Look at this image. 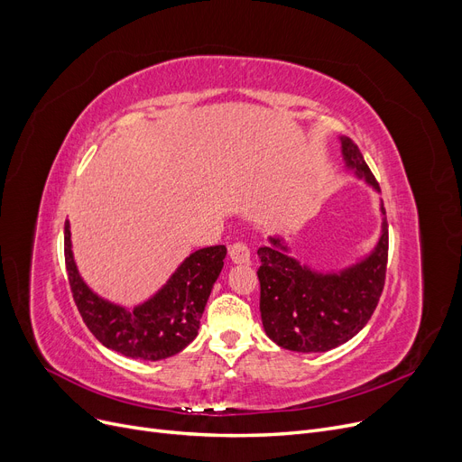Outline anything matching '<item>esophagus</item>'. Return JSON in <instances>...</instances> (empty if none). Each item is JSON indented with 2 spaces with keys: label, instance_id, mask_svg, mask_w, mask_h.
I'll return each instance as SVG.
<instances>
[{
  "label": "esophagus",
  "instance_id": "obj_1",
  "mask_svg": "<svg viewBox=\"0 0 462 462\" xmlns=\"http://www.w3.org/2000/svg\"><path fill=\"white\" fill-rule=\"evenodd\" d=\"M229 257L233 263H248L250 261V248L245 243H235L229 246Z\"/></svg>",
  "mask_w": 462,
  "mask_h": 462
}]
</instances>
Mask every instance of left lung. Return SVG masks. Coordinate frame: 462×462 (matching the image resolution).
<instances>
[{
    "mask_svg": "<svg viewBox=\"0 0 462 462\" xmlns=\"http://www.w3.org/2000/svg\"><path fill=\"white\" fill-rule=\"evenodd\" d=\"M346 167L376 191L380 186L357 144L340 137ZM382 235L366 257L338 273H319L290 255L282 236H271L257 255L259 310L267 337L300 354L328 351L354 338L374 314L385 283L389 233L383 203Z\"/></svg>",
    "mask_w": 462,
    "mask_h": 462,
    "instance_id": "8db88e82",
    "label": "left lung"
}]
</instances>
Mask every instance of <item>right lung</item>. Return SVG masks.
Here are the masks:
<instances>
[{"mask_svg":"<svg viewBox=\"0 0 462 462\" xmlns=\"http://www.w3.org/2000/svg\"><path fill=\"white\" fill-rule=\"evenodd\" d=\"M63 252L71 293L90 333L125 357L160 361L177 356L197 337L227 248L219 245L189 254L163 288L135 309L108 302L84 283L73 259L69 222L63 229Z\"/></svg>","mask_w":462,"mask_h":462,"instance_id":"1","label":"right lung"}]
</instances>
